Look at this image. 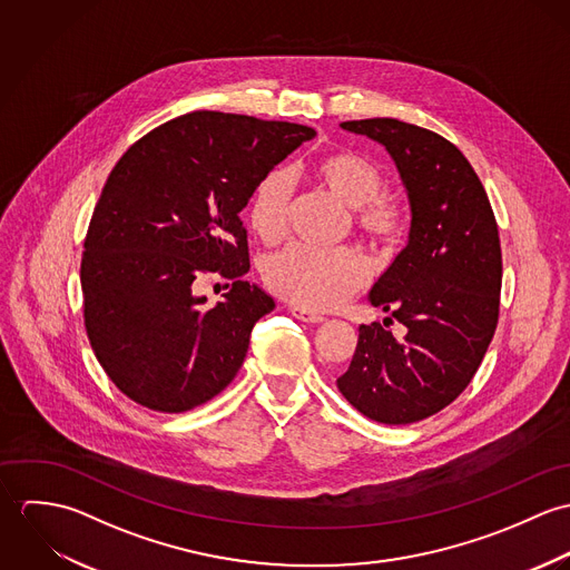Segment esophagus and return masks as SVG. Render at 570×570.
<instances>
[{"instance_id":"obj_1","label":"esophagus","mask_w":570,"mask_h":570,"mask_svg":"<svg viewBox=\"0 0 570 570\" xmlns=\"http://www.w3.org/2000/svg\"><path fill=\"white\" fill-rule=\"evenodd\" d=\"M289 314H292L294 318L303 321V323H309V325H318V323L325 321L321 314H314V312H309V309H305V307H298V305L289 307Z\"/></svg>"}]
</instances>
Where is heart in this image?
Listing matches in <instances>:
<instances>
[{
    "mask_svg": "<svg viewBox=\"0 0 570 570\" xmlns=\"http://www.w3.org/2000/svg\"><path fill=\"white\" fill-rule=\"evenodd\" d=\"M312 175L328 195L353 208L357 230L373 244L397 242L406 230V206L389 190H382V168L371 158L337 149L316 158ZM292 177L278 168L265 175L252 193L247 219L258 239L274 244L287 228ZM267 287L281 298L305 309H331L362 289L368 278L364 256L353 247L312 249L289 245L263 263Z\"/></svg>",
    "mask_w": 570,
    "mask_h": 570,
    "instance_id": "b5f03b06",
    "label": "heart"
}]
</instances>
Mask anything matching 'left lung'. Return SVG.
Segmentation results:
<instances>
[{
	"label": "left lung",
	"instance_id": "1",
	"mask_svg": "<svg viewBox=\"0 0 570 570\" xmlns=\"http://www.w3.org/2000/svg\"><path fill=\"white\" fill-rule=\"evenodd\" d=\"M340 127L393 158L410 233L368 294L373 307L406 326V337L384 328L391 318L360 326L353 360L335 384L364 416L406 425L450 406L485 357L500 307L498 226L476 170L450 140L397 118Z\"/></svg>",
	"mask_w": 570,
	"mask_h": 570
}]
</instances>
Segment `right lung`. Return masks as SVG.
<instances>
[{
    "instance_id": "1",
    "label": "right lung",
    "mask_w": 570,
    "mask_h": 570,
    "mask_svg": "<svg viewBox=\"0 0 570 570\" xmlns=\"http://www.w3.org/2000/svg\"><path fill=\"white\" fill-rule=\"evenodd\" d=\"M314 136L294 122L190 111L114 166L85 237L82 312L96 360L129 400L186 412L235 380L252 328L276 307L244 281L239 213L258 181ZM213 271L234 285L206 308L194 281Z\"/></svg>"
}]
</instances>
